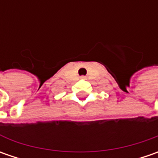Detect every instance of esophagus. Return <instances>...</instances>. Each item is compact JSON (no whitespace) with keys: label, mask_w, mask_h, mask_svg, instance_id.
<instances>
[{"label":"esophagus","mask_w":158,"mask_h":158,"mask_svg":"<svg viewBox=\"0 0 158 158\" xmlns=\"http://www.w3.org/2000/svg\"><path fill=\"white\" fill-rule=\"evenodd\" d=\"M81 78L82 79H85V76H81Z\"/></svg>","instance_id":"34e87169"}]
</instances>
